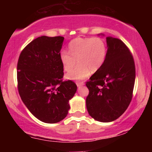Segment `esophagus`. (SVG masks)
I'll return each instance as SVG.
<instances>
[{"mask_svg": "<svg viewBox=\"0 0 152 152\" xmlns=\"http://www.w3.org/2000/svg\"><path fill=\"white\" fill-rule=\"evenodd\" d=\"M76 85H77L78 87H81L84 85V83L83 82H76Z\"/></svg>", "mask_w": 152, "mask_h": 152, "instance_id": "1", "label": "esophagus"}]
</instances>
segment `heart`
I'll return each mask as SVG.
<instances>
[{
    "label": "heart",
    "mask_w": 152,
    "mask_h": 152,
    "mask_svg": "<svg viewBox=\"0 0 152 152\" xmlns=\"http://www.w3.org/2000/svg\"><path fill=\"white\" fill-rule=\"evenodd\" d=\"M69 52L62 50L60 59L64 71L69 72L77 61L78 65L66 75L69 80L79 81L102 68L106 56V45L99 38L78 37L69 44Z\"/></svg>",
    "instance_id": "1"
}]
</instances>
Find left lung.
<instances>
[{
    "label": "left lung",
    "mask_w": 152,
    "mask_h": 152,
    "mask_svg": "<svg viewBox=\"0 0 152 152\" xmlns=\"http://www.w3.org/2000/svg\"><path fill=\"white\" fill-rule=\"evenodd\" d=\"M106 44L105 61L86 83L89 90L87 111L101 122L113 121L124 113L132 101L136 76L133 56L125 43L106 37Z\"/></svg>",
    "instance_id": "obj_1"
}]
</instances>
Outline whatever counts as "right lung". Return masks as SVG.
Here are the masks:
<instances>
[{
	"mask_svg": "<svg viewBox=\"0 0 152 152\" xmlns=\"http://www.w3.org/2000/svg\"><path fill=\"white\" fill-rule=\"evenodd\" d=\"M64 40L62 36L36 38L22 50L17 64L20 98L31 114L45 123H57L67 116L69 100L77 90L74 82L62 80Z\"/></svg>",
	"mask_w": 152,
	"mask_h": 152,
	"instance_id": "right-lung-1",
	"label": "right lung"
}]
</instances>
